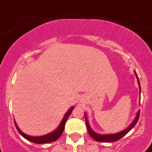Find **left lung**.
I'll return each mask as SVG.
<instances>
[{"label": "left lung", "instance_id": "obj_1", "mask_svg": "<svg viewBox=\"0 0 152 152\" xmlns=\"http://www.w3.org/2000/svg\"><path fill=\"white\" fill-rule=\"evenodd\" d=\"M135 74H136V76H137V83H138V85H139L140 88V80L139 78H138V76H137V72H135ZM84 115H85V121H86V125H87V128H88V131L89 132V134L91 137H92L93 139L95 140L96 141L99 142H106V143H108V142H114L117 141L118 140H120L121 138H122L124 136L127 134L128 132H129L130 130L132 129V128L134 127L138 121V119H139V116H140V110H138V112L137 113V115H136V118L133 120V121L132 122V124L127 128V129H125L122 130V131H121L119 132H117V133H113V134H99L97 132H95L94 130H92V129L91 128L90 125H89V123H88V118H87V115H86V113H84Z\"/></svg>", "mask_w": 152, "mask_h": 152}]
</instances>
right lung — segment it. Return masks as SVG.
Wrapping results in <instances>:
<instances>
[{"label":"right lung","mask_w":152,"mask_h":152,"mask_svg":"<svg viewBox=\"0 0 152 152\" xmlns=\"http://www.w3.org/2000/svg\"><path fill=\"white\" fill-rule=\"evenodd\" d=\"M74 109V106H72V108L70 110L67 111L66 113L64 114V118L61 120V123H60L59 126L54 130L52 132H50L48 134L44 135V136H40V137H33V136H29V135L25 134L24 132H23L21 130L19 129V127L16 125V123L15 122V125L16 129H17L18 132H20V135L22 136L23 137H24L25 139L29 140L31 142H33L34 144H46V143H51V142H53L55 140H57L58 138H59L61 136L62 132L64 131V125H65V123H66V121L68 119V118L70 115V113H72V111Z\"/></svg>","instance_id":"1"}]
</instances>
